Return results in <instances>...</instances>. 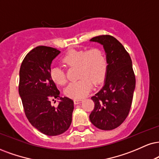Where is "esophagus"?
I'll use <instances>...</instances> for the list:
<instances>
[{
  "label": "esophagus",
  "instance_id": "1",
  "mask_svg": "<svg viewBox=\"0 0 159 159\" xmlns=\"http://www.w3.org/2000/svg\"><path fill=\"white\" fill-rule=\"evenodd\" d=\"M83 101V99H74V104H78Z\"/></svg>",
  "mask_w": 159,
  "mask_h": 159
}]
</instances>
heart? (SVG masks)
<instances>
[{
  "instance_id": "heart-1",
  "label": "heart",
  "mask_w": 159,
  "mask_h": 159,
  "mask_svg": "<svg viewBox=\"0 0 159 159\" xmlns=\"http://www.w3.org/2000/svg\"><path fill=\"white\" fill-rule=\"evenodd\" d=\"M68 67H78L79 81L70 84L65 89L66 96L75 99L85 97L95 85L104 79L107 70V60L103 50L98 47L89 49H73L69 51L62 59ZM50 77L55 84L64 85L66 83V74L60 66H53L50 70Z\"/></svg>"
}]
</instances>
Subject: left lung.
<instances>
[{"instance_id":"left-lung-1","label":"left lung","mask_w":159,"mask_h":159,"mask_svg":"<svg viewBox=\"0 0 159 159\" xmlns=\"http://www.w3.org/2000/svg\"><path fill=\"white\" fill-rule=\"evenodd\" d=\"M90 41L104 46L108 65L104 86L91 98L95 107L89 120L98 129L111 130L119 127L129 115L135 87V73L129 53L116 38L102 35Z\"/></svg>"}]
</instances>
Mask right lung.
<instances>
[{"label":"right lung","mask_w":159,"mask_h":159,"mask_svg":"<svg viewBox=\"0 0 159 159\" xmlns=\"http://www.w3.org/2000/svg\"><path fill=\"white\" fill-rule=\"evenodd\" d=\"M60 52L50 47H35L25 56L19 72L18 91L25 115L34 127L49 136L67 130L74 109L73 101L60 96L50 77L52 61ZM53 98L61 99L57 108L51 104Z\"/></svg>","instance_id":"1"}]
</instances>
